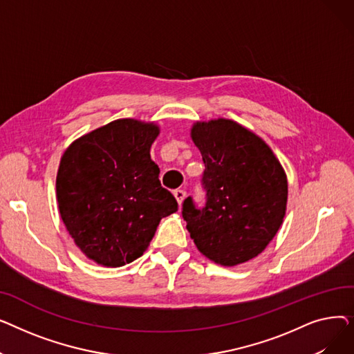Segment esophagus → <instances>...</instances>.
I'll use <instances>...</instances> for the list:
<instances>
[{
	"label": "esophagus",
	"instance_id": "34e87169",
	"mask_svg": "<svg viewBox=\"0 0 354 354\" xmlns=\"http://www.w3.org/2000/svg\"><path fill=\"white\" fill-rule=\"evenodd\" d=\"M174 195H175V198H176L178 203L180 205V203H182V202H183V199H185V196H187V192H185L183 189H176V191L174 192Z\"/></svg>",
	"mask_w": 354,
	"mask_h": 354
}]
</instances>
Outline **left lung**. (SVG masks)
<instances>
[{
	"label": "left lung",
	"instance_id": "8db88e82",
	"mask_svg": "<svg viewBox=\"0 0 354 354\" xmlns=\"http://www.w3.org/2000/svg\"><path fill=\"white\" fill-rule=\"evenodd\" d=\"M191 136L205 171V205L192 196L182 216L198 250L221 266H238L263 252L283 224L288 185L268 145L228 119L199 122Z\"/></svg>",
	"mask_w": 354,
	"mask_h": 354
}]
</instances>
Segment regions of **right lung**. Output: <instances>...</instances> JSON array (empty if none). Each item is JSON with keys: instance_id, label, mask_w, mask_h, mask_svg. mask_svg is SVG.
Listing matches in <instances>:
<instances>
[{"instance_id": "right-lung-1", "label": "right lung", "mask_w": 354, "mask_h": 354, "mask_svg": "<svg viewBox=\"0 0 354 354\" xmlns=\"http://www.w3.org/2000/svg\"><path fill=\"white\" fill-rule=\"evenodd\" d=\"M153 123L120 119L82 136L64 152L55 189L64 225L97 264L122 267L151 244L162 218L178 211L159 180Z\"/></svg>"}]
</instances>
